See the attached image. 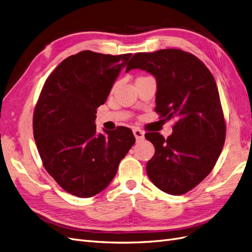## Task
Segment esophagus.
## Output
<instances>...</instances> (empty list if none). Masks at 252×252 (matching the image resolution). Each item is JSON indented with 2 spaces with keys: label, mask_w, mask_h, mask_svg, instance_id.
<instances>
[{
  "label": "esophagus",
  "mask_w": 252,
  "mask_h": 252,
  "mask_svg": "<svg viewBox=\"0 0 252 252\" xmlns=\"http://www.w3.org/2000/svg\"><path fill=\"white\" fill-rule=\"evenodd\" d=\"M133 134L135 136L136 141H141L144 139V131H142L141 129H138V128L133 129Z\"/></svg>",
  "instance_id": "obj_1"
}]
</instances>
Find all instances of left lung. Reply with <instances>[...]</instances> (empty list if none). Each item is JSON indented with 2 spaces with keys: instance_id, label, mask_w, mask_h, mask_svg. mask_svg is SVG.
Here are the masks:
<instances>
[{
  "instance_id": "left-lung-1",
  "label": "left lung",
  "mask_w": 252,
  "mask_h": 252,
  "mask_svg": "<svg viewBox=\"0 0 252 252\" xmlns=\"http://www.w3.org/2000/svg\"><path fill=\"white\" fill-rule=\"evenodd\" d=\"M135 68L156 78V111L175 121L167 139L158 132L145 134L156 148L147 174L162 191L184 194L210 173L224 146L226 124L217 83L201 60L181 49L135 53L126 72Z\"/></svg>"
}]
</instances>
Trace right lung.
Segmentation results:
<instances>
[{"instance_id": "obj_1", "label": "right lung", "mask_w": 252, "mask_h": 252, "mask_svg": "<svg viewBox=\"0 0 252 252\" xmlns=\"http://www.w3.org/2000/svg\"><path fill=\"white\" fill-rule=\"evenodd\" d=\"M131 53L81 51L45 82L33 113V136L45 169L65 191L90 197L109 185L135 142L131 129L96 133L95 113Z\"/></svg>"}]
</instances>
